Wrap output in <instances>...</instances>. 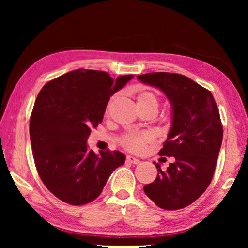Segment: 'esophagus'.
I'll return each instance as SVG.
<instances>
[{
	"label": "esophagus",
	"mask_w": 248,
	"mask_h": 248,
	"mask_svg": "<svg viewBox=\"0 0 248 248\" xmlns=\"http://www.w3.org/2000/svg\"><path fill=\"white\" fill-rule=\"evenodd\" d=\"M126 161L130 162V164H133V165L140 164V160H139L138 158L133 157V155H127V157H126Z\"/></svg>",
	"instance_id": "34e87169"
}]
</instances>
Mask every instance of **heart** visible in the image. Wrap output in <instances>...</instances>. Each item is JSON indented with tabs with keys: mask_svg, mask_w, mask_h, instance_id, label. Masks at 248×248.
I'll use <instances>...</instances> for the list:
<instances>
[{
	"mask_svg": "<svg viewBox=\"0 0 248 248\" xmlns=\"http://www.w3.org/2000/svg\"><path fill=\"white\" fill-rule=\"evenodd\" d=\"M138 107H149L157 111L159 106V99L154 93L150 91H141L137 97ZM150 140L148 134H135L131 133L125 135L122 139V144L131 151H140L143 149L145 143Z\"/></svg>",
	"mask_w": 248,
	"mask_h": 248,
	"instance_id": "obj_1",
	"label": "heart"
}]
</instances>
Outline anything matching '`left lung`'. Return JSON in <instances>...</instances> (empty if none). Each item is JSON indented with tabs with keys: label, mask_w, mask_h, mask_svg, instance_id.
Returning <instances> with one entry per match:
<instances>
[{
	"label": "left lung",
	"mask_w": 248,
	"mask_h": 248,
	"mask_svg": "<svg viewBox=\"0 0 248 248\" xmlns=\"http://www.w3.org/2000/svg\"><path fill=\"white\" fill-rule=\"evenodd\" d=\"M162 91L171 106V126L160 155L174 157L167 170L155 164L158 176L144 193L159 208L178 210L198 200L215 172L222 143V125L212 93L182 74L154 72L138 76Z\"/></svg>",
	"instance_id": "8db88e82"
}]
</instances>
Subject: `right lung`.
<instances>
[{"instance_id": "obj_1", "label": "right lung", "mask_w": 248, "mask_h": 248, "mask_svg": "<svg viewBox=\"0 0 248 248\" xmlns=\"http://www.w3.org/2000/svg\"><path fill=\"white\" fill-rule=\"evenodd\" d=\"M133 74L113 79L103 71L74 70L49 81L37 96L30 118V141L37 171L56 198L87 204L125 162L121 151L89 150L91 128L103 122L109 98Z\"/></svg>"}]
</instances>
